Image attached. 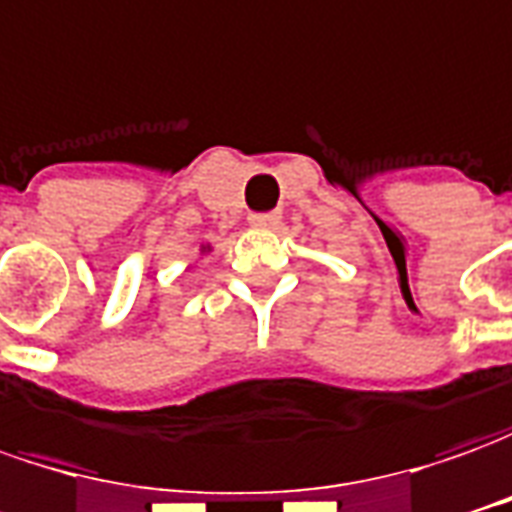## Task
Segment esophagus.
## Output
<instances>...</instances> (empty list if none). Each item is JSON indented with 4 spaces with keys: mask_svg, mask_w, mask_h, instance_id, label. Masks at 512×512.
I'll return each instance as SVG.
<instances>
[{
    "mask_svg": "<svg viewBox=\"0 0 512 512\" xmlns=\"http://www.w3.org/2000/svg\"><path fill=\"white\" fill-rule=\"evenodd\" d=\"M277 221H280L277 212H252V215H249V224H252V227H274Z\"/></svg>",
    "mask_w": 512,
    "mask_h": 512,
    "instance_id": "obj_1",
    "label": "esophagus"
}]
</instances>
